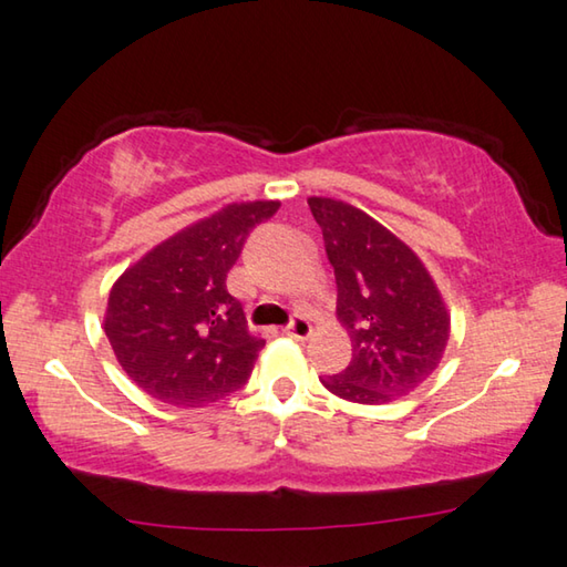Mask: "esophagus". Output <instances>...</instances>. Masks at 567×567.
Returning <instances> with one entry per match:
<instances>
[{
	"label": "esophagus",
	"instance_id": "esophagus-1",
	"mask_svg": "<svg viewBox=\"0 0 567 567\" xmlns=\"http://www.w3.org/2000/svg\"><path fill=\"white\" fill-rule=\"evenodd\" d=\"M285 332L290 338H298V340H305L312 332V326L308 322V318H302V316H295L290 322H287L285 326Z\"/></svg>",
	"mask_w": 567,
	"mask_h": 567
}]
</instances>
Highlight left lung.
I'll return each instance as SVG.
<instances>
[{"mask_svg": "<svg viewBox=\"0 0 567 567\" xmlns=\"http://www.w3.org/2000/svg\"><path fill=\"white\" fill-rule=\"evenodd\" d=\"M336 269L338 320L353 358L320 379L336 396L381 406L419 389L444 355L449 312L421 259L383 224L346 202L310 196Z\"/></svg>", "mask_w": 567, "mask_h": 567, "instance_id": "left-lung-1", "label": "left lung"}]
</instances>
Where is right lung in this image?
Masks as SVG:
<instances>
[{
	"label": "right lung",
	"mask_w": 567,
	"mask_h": 567,
	"mask_svg": "<svg viewBox=\"0 0 567 567\" xmlns=\"http://www.w3.org/2000/svg\"><path fill=\"white\" fill-rule=\"evenodd\" d=\"M277 209L280 202L227 204L115 280L103 330L123 371L151 399L202 406L247 383L265 340L247 330L227 272L249 231Z\"/></svg>",
	"instance_id": "right-lung-1"
}]
</instances>
